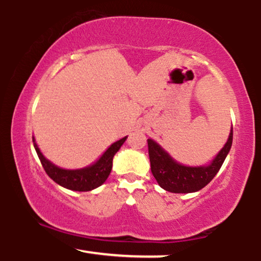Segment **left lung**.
I'll use <instances>...</instances> for the list:
<instances>
[{
    "instance_id": "left-lung-1",
    "label": "left lung",
    "mask_w": 261,
    "mask_h": 261,
    "mask_svg": "<svg viewBox=\"0 0 261 261\" xmlns=\"http://www.w3.org/2000/svg\"><path fill=\"white\" fill-rule=\"evenodd\" d=\"M232 144V130L229 139L216 155L212 163L207 167H185L178 164L152 139H147L148 155H150L152 175L157 180L158 185L165 191L171 193H192L198 192L212 181L217 175L229 153Z\"/></svg>"
}]
</instances>
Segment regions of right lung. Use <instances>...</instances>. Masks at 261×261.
<instances>
[{"label":"right lung","instance_id":"1","mask_svg":"<svg viewBox=\"0 0 261 261\" xmlns=\"http://www.w3.org/2000/svg\"><path fill=\"white\" fill-rule=\"evenodd\" d=\"M126 139L127 137H124L111 145L93 165L84 169H77V170H66V169L56 167V165L50 163L42 154V152L39 151L38 146H37L35 138H33V145H35L36 152L38 154L44 170H45L51 180L64 188L70 189V191L89 192L99 187L100 185L106 182L108 176L110 175L111 168H113L114 155L120 150V147L122 146Z\"/></svg>","mask_w":261,"mask_h":261}]
</instances>
